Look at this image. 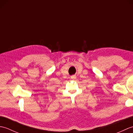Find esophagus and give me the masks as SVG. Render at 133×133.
I'll return each mask as SVG.
<instances>
[{
	"instance_id": "34e87169",
	"label": "esophagus",
	"mask_w": 133,
	"mask_h": 133,
	"mask_svg": "<svg viewBox=\"0 0 133 133\" xmlns=\"http://www.w3.org/2000/svg\"><path fill=\"white\" fill-rule=\"evenodd\" d=\"M76 78H77V77H76L75 75H73L71 76V78L72 79H76Z\"/></svg>"
}]
</instances>
